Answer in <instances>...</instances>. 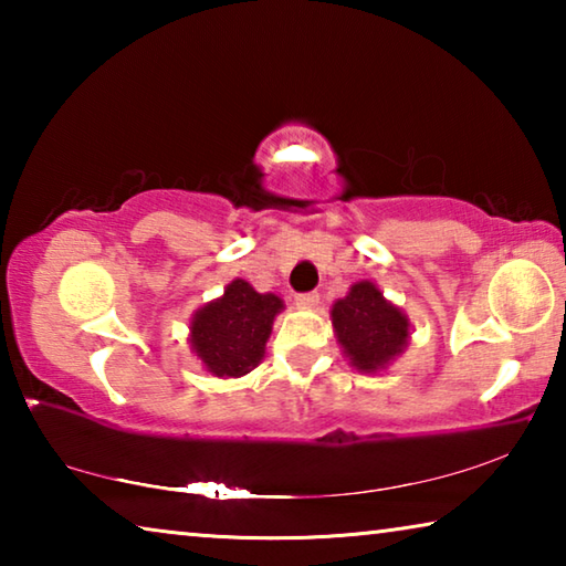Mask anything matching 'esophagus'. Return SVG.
<instances>
[{"instance_id": "1", "label": "esophagus", "mask_w": 566, "mask_h": 566, "mask_svg": "<svg viewBox=\"0 0 566 566\" xmlns=\"http://www.w3.org/2000/svg\"><path fill=\"white\" fill-rule=\"evenodd\" d=\"M296 306H302V310H312V306L319 304V292H302L294 296Z\"/></svg>"}]
</instances>
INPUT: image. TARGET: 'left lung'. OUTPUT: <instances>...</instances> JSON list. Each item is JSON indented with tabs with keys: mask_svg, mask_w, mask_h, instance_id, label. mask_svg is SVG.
Returning <instances> with one entry per match:
<instances>
[{
	"mask_svg": "<svg viewBox=\"0 0 566 566\" xmlns=\"http://www.w3.org/2000/svg\"><path fill=\"white\" fill-rule=\"evenodd\" d=\"M332 324L344 354L361 371H377L405 349L409 322L371 282L354 284L332 306Z\"/></svg>",
	"mask_w": 566,
	"mask_h": 566,
	"instance_id": "1",
	"label": "left lung"
}]
</instances>
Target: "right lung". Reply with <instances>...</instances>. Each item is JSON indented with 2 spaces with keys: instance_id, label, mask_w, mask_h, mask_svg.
Returning <instances> with one entry per match:
<instances>
[{
  "instance_id": "obj_1",
  "label": "right lung",
  "mask_w": 566,
  "mask_h": 566,
  "mask_svg": "<svg viewBox=\"0 0 566 566\" xmlns=\"http://www.w3.org/2000/svg\"><path fill=\"white\" fill-rule=\"evenodd\" d=\"M282 310L274 294H260L234 280L224 296L202 306L191 319V349L217 377H242L264 357L272 322Z\"/></svg>"
}]
</instances>
